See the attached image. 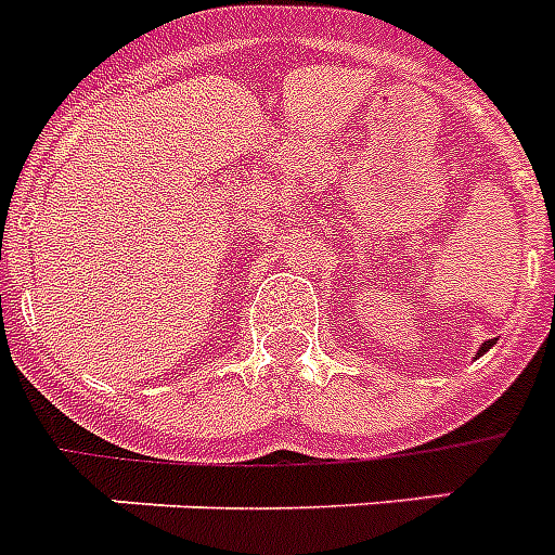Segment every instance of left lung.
<instances>
[{"instance_id": "8db88e82", "label": "left lung", "mask_w": 555, "mask_h": 555, "mask_svg": "<svg viewBox=\"0 0 555 555\" xmlns=\"http://www.w3.org/2000/svg\"><path fill=\"white\" fill-rule=\"evenodd\" d=\"M490 348H493V341H485V345H481V348H479V353H476V356H481V353H488V350Z\"/></svg>"}]
</instances>
